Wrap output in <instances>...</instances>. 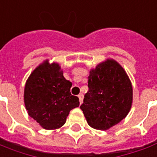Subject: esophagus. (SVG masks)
<instances>
[{
	"instance_id": "esophagus-1",
	"label": "esophagus",
	"mask_w": 157,
	"mask_h": 157,
	"mask_svg": "<svg viewBox=\"0 0 157 157\" xmlns=\"http://www.w3.org/2000/svg\"><path fill=\"white\" fill-rule=\"evenodd\" d=\"M78 96V99H79V103L80 104H82V100H83V95H82V94H79Z\"/></svg>"
}]
</instances>
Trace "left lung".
Instances as JSON below:
<instances>
[{
    "mask_svg": "<svg viewBox=\"0 0 157 157\" xmlns=\"http://www.w3.org/2000/svg\"><path fill=\"white\" fill-rule=\"evenodd\" d=\"M132 100V85L127 74L116 61L107 59L90 71L88 91L80 109L89 126L105 130L126 117Z\"/></svg>",
    "mask_w": 157,
    "mask_h": 157,
    "instance_id": "1",
    "label": "left lung"
}]
</instances>
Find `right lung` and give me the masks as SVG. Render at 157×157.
<instances>
[{"label":"right lung","instance_id":"1","mask_svg":"<svg viewBox=\"0 0 157 157\" xmlns=\"http://www.w3.org/2000/svg\"><path fill=\"white\" fill-rule=\"evenodd\" d=\"M71 86L59 64L44 61L25 85L24 103L29 116L46 130L61 127L70 111L79 106L78 98L71 95Z\"/></svg>","mask_w":157,"mask_h":157}]
</instances>
